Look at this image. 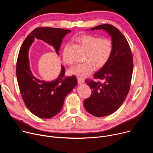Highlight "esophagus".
<instances>
[{
    "label": "esophagus",
    "instance_id": "obj_1",
    "mask_svg": "<svg viewBox=\"0 0 153 153\" xmlns=\"http://www.w3.org/2000/svg\"><path fill=\"white\" fill-rule=\"evenodd\" d=\"M77 81H78V83H79V85H81V84L84 83V81H83L82 79H77Z\"/></svg>",
    "mask_w": 153,
    "mask_h": 153
}]
</instances>
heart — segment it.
<instances>
[{
    "label": "heart",
    "instance_id": "1",
    "mask_svg": "<svg viewBox=\"0 0 153 153\" xmlns=\"http://www.w3.org/2000/svg\"><path fill=\"white\" fill-rule=\"evenodd\" d=\"M79 41L88 50L85 63L77 64L69 70L70 74L79 78H85L90 76L94 70L104 67L110 59L113 50V43L110 39L84 35L79 37ZM70 43L65 47L63 52V60L65 63L71 64L73 60L69 54Z\"/></svg>",
    "mask_w": 153,
    "mask_h": 153
}]
</instances>
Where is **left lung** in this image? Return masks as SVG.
<instances>
[{
  "label": "left lung",
  "mask_w": 153,
  "mask_h": 153,
  "mask_svg": "<svg viewBox=\"0 0 153 153\" xmlns=\"http://www.w3.org/2000/svg\"><path fill=\"white\" fill-rule=\"evenodd\" d=\"M97 30H103L111 36L113 50L110 59L94 76L103 82L86 80L92 93L84 100L83 105L89 113L100 117L114 113L126 99L132 77L133 60L128 43L117 28L110 24L91 28L92 31Z\"/></svg>",
  "instance_id": "1"
}]
</instances>
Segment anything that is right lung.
Here are the masks:
<instances>
[{
	"label": "right lung",
	"mask_w": 153,
	"mask_h": 153,
	"mask_svg": "<svg viewBox=\"0 0 153 153\" xmlns=\"http://www.w3.org/2000/svg\"><path fill=\"white\" fill-rule=\"evenodd\" d=\"M71 30L50 27L34 30L22 45L16 65V76L20 94L28 110L35 116L42 119H50L62 109L66 96L77 85V78H65V70L61 65L57 78L51 81L40 80L30 69L28 51L35 39H40L52 46L59 55L63 37Z\"/></svg>",
	"instance_id": "right-lung-1"
}]
</instances>
